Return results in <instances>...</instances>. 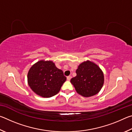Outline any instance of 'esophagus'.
I'll list each match as a JSON object with an SVG mask.
<instances>
[{"instance_id": "34e87169", "label": "esophagus", "mask_w": 132, "mask_h": 132, "mask_svg": "<svg viewBox=\"0 0 132 132\" xmlns=\"http://www.w3.org/2000/svg\"><path fill=\"white\" fill-rule=\"evenodd\" d=\"M71 79V76H69L67 77V80H69H69H70Z\"/></svg>"}]
</instances>
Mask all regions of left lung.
Masks as SVG:
<instances>
[{"mask_svg":"<svg viewBox=\"0 0 132 132\" xmlns=\"http://www.w3.org/2000/svg\"><path fill=\"white\" fill-rule=\"evenodd\" d=\"M76 76L70 80L78 94L84 97L97 94L104 82V74L100 67L90 61L81 63L76 71Z\"/></svg>","mask_w":132,"mask_h":132,"instance_id":"left-lung-1","label":"left lung"}]
</instances>
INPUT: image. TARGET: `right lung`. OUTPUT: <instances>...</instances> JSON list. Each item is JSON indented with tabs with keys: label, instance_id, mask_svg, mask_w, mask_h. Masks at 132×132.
I'll list each match as a JSON object with an SVG mask.
<instances>
[{
	"label": "right lung",
	"instance_id": "right-lung-1",
	"mask_svg": "<svg viewBox=\"0 0 132 132\" xmlns=\"http://www.w3.org/2000/svg\"><path fill=\"white\" fill-rule=\"evenodd\" d=\"M27 79L29 86L36 94L50 98L59 93L66 77L52 61L42 60L31 66Z\"/></svg>",
	"mask_w": 132,
	"mask_h": 132
}]
</instances>
